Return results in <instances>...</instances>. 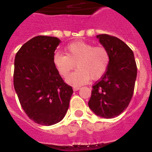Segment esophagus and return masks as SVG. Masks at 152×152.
Instances as JSON below:
<instances>
[{
  "label": "esophagus",
  "instance_id": "34e87169",
  "mask_svg": "<svg viewBox=\"0 0 152 152\" xmlns=\"http://www.w3.org/2000/svg\"><path fill=\"white\" fill-rule=\"evenodd\" d=\"M80 87H73V90L75 91H78V90H80Z\"/></svg>",
  "mask_w": 152,
  "mask_h": 152
}]
</instances>
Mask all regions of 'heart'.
<instances>
[{
	"mask_svg": "<svg viewBox=\"0 0 152 152\" xmlns=\"http://www.w3.org/2000/svg\"><path fill=\"white\" fill-rule=\"evenodd\" d=\"M65 54L56 52L53 63L58 72L67 77L76 66L77 69L69 75L67 82L74 86H80L91 80H98L107 72L110 56L106 48L95 46L85 42L77 41L65 47Z\"/></svg>",
	"mask_w": 152,
	"mask_h": 152,
	"instance_id": "1",
	"label": "heart"
}]
</instances>
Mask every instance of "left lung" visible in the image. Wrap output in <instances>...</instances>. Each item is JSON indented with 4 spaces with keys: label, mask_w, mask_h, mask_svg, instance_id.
I'll use <instances>...</instances> for the list:
<instances>
[{
    "label": "left lung",
    "mask_w": 152,
    "mask_h": 152,
    "mask_svg": "<svg viewBox=\"0 0 152 152\" xmlns=\"http://www.w3.org/2000/svg\"><path fill=\"white\" fill-rule=\"evenodd\" d=\"M96 38L109 52L110 61L100 80L93 86L88 106L96 116L111 119L129 104L136 80V63L133 52L121 39L107 34Z\"/></svg>",
    "instance_id": "obj_1"
}]
</instances>
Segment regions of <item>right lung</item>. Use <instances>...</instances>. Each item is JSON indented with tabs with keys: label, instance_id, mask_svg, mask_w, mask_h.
Here are the masks:
<instances>
[{
	"label": "right lung",
	"instance_id": "1",
	"mask_svg": "<svg viewBox=\"0 0 152 152\" xmlns=\"http://www.w3.org/2000/svg\"><path fill=\"white\" fill-rule=\"evenodd\" d=\"M61 40L38 36L22 45L14 59L13 86L24 112L42 126L64 117L73 90L64 82L53 63Z\"/></svg>",
	"mask_w": 152,
	"mask_h": 152
}]
</instances>
